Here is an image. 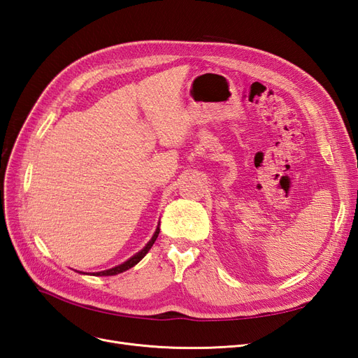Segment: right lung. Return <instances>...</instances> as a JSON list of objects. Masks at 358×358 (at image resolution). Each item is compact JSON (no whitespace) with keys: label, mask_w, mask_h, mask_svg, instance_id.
<instances>
[{"label":"right lung","mask_w":358,"mask_h":358,"mask_svg":"<svg viewBox=\"0 0 358 358\" xmlns=\"http://www.w3.org/2000/svg\"><path fill=\"white\" fill-rule=\"evenodd\" d=\"M158 234H159V224H158V227H157V230H155L154 236L150 237V241L145 245V248L142 249V251H138V252H137V254H134L131 258H128L127 262H124L122 264H117V266H115V267H112V268H107V270H101V272H94L92 275H94V276H113V275L122 273V272H125V270L134 267V266L140 262V259H142V258L149 252V249L152 248V245L155 243ZM79 273L90 275V273H85V272H79Z\"/></svg>","instance_id":"right-lung-1"}]
</instances>
